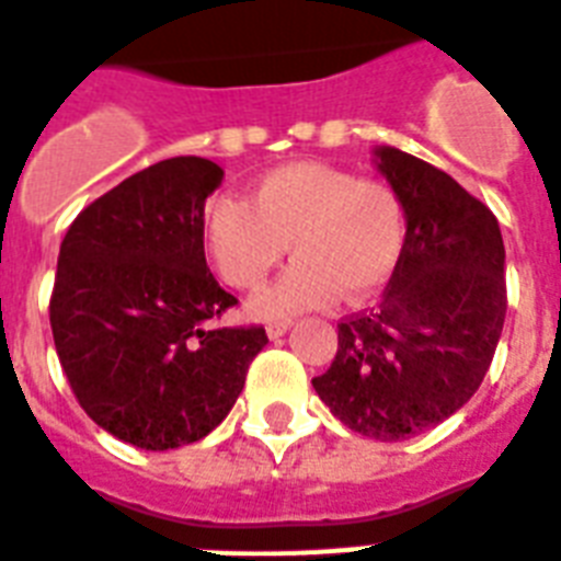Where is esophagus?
<instances>
[{"mask_svg":"<svg viewBox=\"0 0 561 561\" xmlns=\"http://www.w3.org/2000/svg\"><path fill=\"white\" fill-rule=\"evenodd\" d=\"M288 328H290V319H279V322H267V336L271 339H279V336H285V333H288Z\"/></svg>","mask_w":561,"mask_h":561,"instance_id":"obj_1","label":"esophagus"}]
</instances>
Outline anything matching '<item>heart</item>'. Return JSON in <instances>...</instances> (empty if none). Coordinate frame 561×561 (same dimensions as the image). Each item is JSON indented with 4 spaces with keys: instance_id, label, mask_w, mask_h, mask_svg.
<instances>
[{
    "instance_id": "heart-1",
    "label": "heart",
    "mask_w": 561,
    "mask_h": 561,
    "mask_svg": "<svg viewBox=\"0 0 561 561\" xmlns=\"http://www.w3.org/2000/svg\"><path fill=\"white\" fill-rule=\"evenodd\" d=\"M202 244L233 288H259L285 253L282 279L253 296L251 313L285 319L353 302L388 279L404 244V210L393 187L328 162H290L259 176L248 199L214 193L199 216Z\"/></svg>"
}]
</instances>
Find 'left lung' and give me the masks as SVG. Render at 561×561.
<instances>
[{"mask_svg":"<svg viewBox=\"0 0 561 561\" xmlns=\"http://www.w3.org/2000/svg\"><path fill=\"white\" fill-rule=\"evenodd\" d=\"M376 164L402 202V253L379 305L339 322L313 388L342 425L399 442L482 385L505 324V244L491 208L445 171L399 148L376 150Z\"/></svg>","mask_w":561,"mask_h":561,"instance_id":"8db88e82","label":"left lung"}]
</instances>
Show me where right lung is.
<instances>
[{
	"label": "right lung",
	"mask_w": 561,
	"mask_h": 561,
	"mask_svg": "<svg viewBox=\"0 0 561 561\" xmlns=\"http://www.w3.org/2000/svg\"><path fill=\"white\" fill-rule=\"evenodd\" d=\"M202 157L150 164L91 202L59 248L50 331L82 411L142 450L208 436L267 345L262 324L214 328L237 296L205 262L202 205L222 185Z\"/></svg>",
	"instance_id": "add662e5"
}]
</instances>
